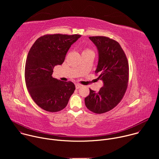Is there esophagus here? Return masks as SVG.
<instances>
[{
	"mask_svg": "<svg viewBox=\"0 0 159 159\" xmlns=\"http://www.w3.org/2000/svg\"><path fill=\"white\" fill-rule=\"evenodd\" d=\"M81 86H82V85L80 84H75V88H76L77 89H79Z\"/></svg>",
	"mask_w": 159,
	"mask_h": 159,
	"instance_id": "34e87169",
	"label": "esophagus"
}]
</instances>
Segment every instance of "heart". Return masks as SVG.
<instances>
[{
  "instance_id": "b5f03b06",
  "label": "heart",
  "mask_w": 159,
  "mask_h": 159,
  "mask_svg": "<svg viewBox=\"0 0 159 159\" xmlns=\"http://www.w3.org/2000/svg\"><path fill=\"white\" fill-rule=\"evenodd\" d=\"M84 53H94V52L91 49L88 48H85L82 51V54H84Z\"/></svg>"
}]
</instances>
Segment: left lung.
<instances>
[{
	"mask_svg": "<svg viewBox=\"0 0 159 159\" xmlns=\"http://www.w3.org/2000/svg\"><path fill=\"white\" fill-rule=\"evenodd\" d=\"M98 48L99 61L95 71L97 79L104 85L98 93L90 89L85 98L88 109L102 114L115 107L123 99L128 87L129 65L126 56L118 42L106 36L89 37Z\"/></svg>",
	"mask_w": 159,
	"mask_h": 159,
	"instance_id": "8db88e82",
	"label": "left lung"
}]
</instances>
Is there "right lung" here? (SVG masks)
<instances>
[{
  "instance_id": "right-lung-1",
  "label": "right lung",
  "mask_w": 159,
  "mask_h": 159,
  "mask_svg": "<svg viewBox=\"0 0 159 159\" xmlns=\"http://www.w3.org/2000/svg\"><path fill=\"white\" fill-rule=\"evenodd\" d=\"M81 35L62 34L41 36L30 48L25 65V82L34 102L48 112L64 109L75 89L72 82L52 77L53 69L61 65L71 45Z\"/></svg>"
}]
</instances>
